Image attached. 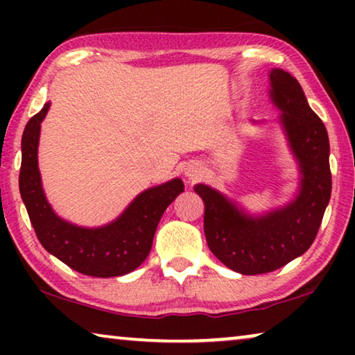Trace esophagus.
Masks as SVG:
<instances>
[{"label": "esophagus", "mask_w": 355, "mask_h": 355, "mask_svg": "<svg viewBox=\"0 0 355 355\" xmlns=\"http://www.w3.org/2000/svg\"><path fill=\"white\" fill-rule=\"evenodd\" d=\"M202 173H203V166L197 162L187 163L186 168H184V176H186L189 181H197V179H200Z\"/></svg>", "instance_id": "1"}]
</instances>
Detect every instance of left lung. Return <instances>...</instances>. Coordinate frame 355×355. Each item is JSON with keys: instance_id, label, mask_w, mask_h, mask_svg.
Wrapping results in <instances>:
<instances>
[{"instance_id": "obj_1", "label": "left lung", "mask_w": 355, "mask_h": 355, "mask_svg": "<svg viewBox=\"0 0 355 355\" xmlns=\"http://www.w3.org/2000/svg\"><path fill=\"white\" fill-rule=\"evenodd\" d=\"M270 98L281 111L279 124L299 164V189L283 207L250 215L239 203L205 184L193 191L205 203L207 244L221 263L241 275L270 273L312 245L331 197L329 140L297 79L270 71Z\"/></svg>"}]
</instances>
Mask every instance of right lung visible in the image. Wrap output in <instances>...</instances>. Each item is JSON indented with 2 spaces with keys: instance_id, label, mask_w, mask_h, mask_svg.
<instances>
[{
  "instance_id": "1",
  "label": "right lung",
  "mask_w": 355,
  "mask_h": 355,
  "mask_svg": "<svg viewBox=\"0 0 355 355\" xmlns=\"http://www.w3.org/2000/svg\"><path fill=\"white\" fill-rule=\"evenodd\" d=\"M48 110L50 103H45L26 125L19 174V191L38 241L45 250L82 275L95 278L128 275L148 257L158 223L169 203L184 191V182L176 178L140 192L105 226L84 227L62 220L46 200L38 169L40 124Z\"/></svg>"
}]
</instances>
